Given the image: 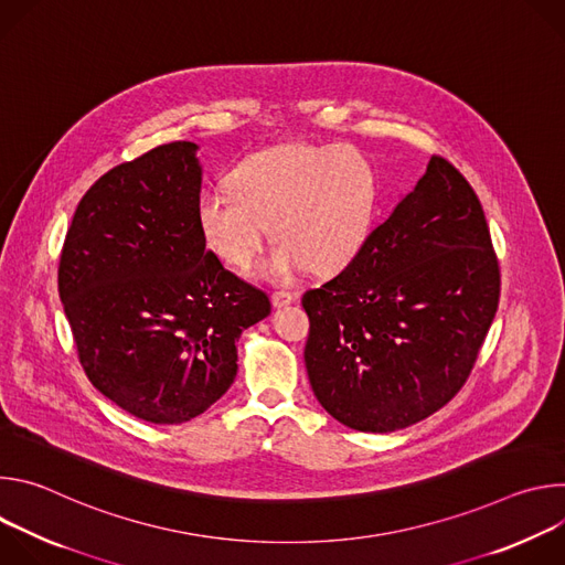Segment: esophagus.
<instances>
[{
	"label": "esophagus",
	"mask_w": 565,
	"mask_h": 565,
	"mask_svg": "<svg viewBox=\"0 0 565 565\" xmlns=\"http://www.w3.org/2000/svg\"><path fill=\"white\" fill-rule=\"evenodd\" d=\"M270 299H273V303H275L277 308H281V306H288V303L295 299V295L288 292V290H275Z\"/></svg>",
	"instance_id": "34e87169"
}]
</instances>
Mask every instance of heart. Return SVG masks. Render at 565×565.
Listing matches in <instances>:
<instances>
[{"instance_id":"b5f03b06","label":"heart","mask_w":565,"mask_h":565,"mask_svg":"<svg viewBox=\"0 0 565 565\" xmlns=\"http://www.w3.org/2000/svg\"><path fill=\"white\" fill-rule=\"evenodd\" d=\"M230 189L207 190L199 223L207 248L230 268L248 270L268 225L277 248L266 262L273 279L303 266L331 275L349 266L371 232L375 174L349 145H281L246 156L230 172Z\"/></svg>"}]
</instances>
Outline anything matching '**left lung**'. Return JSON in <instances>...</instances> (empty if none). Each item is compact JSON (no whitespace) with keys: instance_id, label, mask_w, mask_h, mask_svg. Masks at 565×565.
<instances>
[{"instance_id":"obj_1","label":"left lung","mask_w":565,"mask_h":565,"mask_svg":"<svg viewBox=\"0 0 565 565\" xmlns=\"http://www.w3.org/2000/svg\"><path fill=\"white\" fill-rule=\"evenodd\" d=\"M499 297L486 212L436 153L355 259L301 297L310 321L303 360L319 405L373 434L429 418L467 382Z\"/></svg>"}]
</instances>
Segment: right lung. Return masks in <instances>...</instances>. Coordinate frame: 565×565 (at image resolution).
<instances>
[{
  "mask_svg": "<svg viewBox=\"0 0 565 565\" xmlns=\"http://www.w3.org/2000/svg\"><path fill=\"white\" fill-rule=\"evenodd\" d=\"M194 151L158 145L103 174L75 207L57 268L87 377L151 425L207 412L234 382L238 335L270 312L264 290L205 250Z\"/></svg>",
  "mask_w": 565,
  "mask_h": 565,
  "instance_id": "1",
  "label": "right lung"
}]
</instances>
